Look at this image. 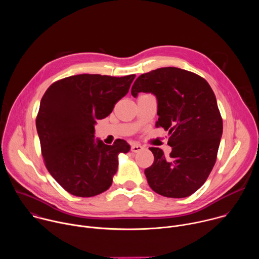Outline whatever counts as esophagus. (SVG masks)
I'll list each match as a JSON object with an SVG mask.
<instances>
[{"label":"esophagus","mask_w":259,"mask_h":259,"mask_svg":"<svg viewBox=\"0 0 259 259\" xmlns=\"http://www.w3.org/2000/svg\"><path fill=\"white\" fill-rule=\"evenodd\" d=\"M142 149H143V147L140 144H137V143H132L131 144V152H133V153H138Z\"/></svg>","instance_id":"esophagus-1"}]
</instances>
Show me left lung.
I'll list each match as a JSON object with an SVG mask.
<instances>
[{"mask_svg": "<svg viewBox=\"0 0 259 259\" xmlns=\"http://www.w3.org/2000/svg\"><path fill=\"white\" fill-rule=\"evenodd\" d=\"M151 92L158 99L157 127L169 131L172 152L166 157L159 147H150L155 160L144 170L157 194L186 198L207 180L217 158L223 135V118L208 82L192 71L162 67L142 73L131 94Z\"/></svg>", "mask_w": 259, "mask_h": 259, "instance_id": "obj_1", "label": "left lung"}]
</instances>
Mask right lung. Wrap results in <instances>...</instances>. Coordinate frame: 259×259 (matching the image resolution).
<instances>
[{
    "instance_id": "1",
    "label": "right lung",
    "mask_w": 259,
    "mask_h": 259,
    "mask_svg": "<svg viewBox=\"0 0 259 259\" xmlns=\"http://www.w3.org/2000/svg\"><path fill=\"white\" fill-rule=\"evenodd\" d=\"M135 75H77L54 82L41 99L35 126L44 164L69 194L94 197L109 189L118 170V155L129 144L94 140V124L113 112Z\"/></svg>"
}]
</instances>
